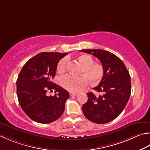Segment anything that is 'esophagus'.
<instances>
[{
	"label": "esophagus",
	"instance_id": "1",
	"mask_svg": "<svg viewBox=\"0 0 150 150\" xmlns=\"http://www.w3.org/2000/svg\"><path fill=\"white\" fill-rule=\"evenodd\" d=\"M69 95H70V96H71V97L75 96L77 95V93H76V92H71V93H69Z\"/></svg>",
	"mask_w": 150,
	"mask_h": 150
}]
</instances>
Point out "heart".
<instances>
[{
    "instance_id": "obj_1",
    "label": "heart",
    "mask_w": 150,
    "mask_h": 150,
    "mask_svg": "<svg viewBox=\"0 0 150 150\" xmlns=\"http://www.w3.org/2000/svg\"><path fill=\"white\" fill-rule=\"evenodd\" d=\"M81 67L77 76L66 75L61 79L60 84L64 89L69 92H77L81 90L88 84V80L92 85L101 82L104 76L105 69L101 64L94 62L93 58L88 54H80L76 57ZM67 58L61 59L57 64V71L63 73L66 71Z\"/></svg>"
}]
</instances>
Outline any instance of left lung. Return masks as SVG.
Here are the masks:
<instances>
[{"mask_svg":"<svg viewBox=\"0 0 150 150\" xmlns=\"http://www.w3.org/2000/svg\"><path fill=\"white\" fill-rule=\"evenodd\" d=\"M100 60L105 73L98 86L93 88L100 93H87L88 101L82 107L84 115L96 124H106L118 117L127 105L131 95V77L124 62L109 51L84 49Z\"/></svg>","mask_w":150,"mask_h":150,"instance_id":"8db88e82","label":"left lung"}]
</instances>
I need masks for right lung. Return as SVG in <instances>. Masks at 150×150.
<instances>
[{
    "label": "right lung",
    "mask_w": 150,
    "mask_h": 150,
    "mask_svg": "<svg viewBox=\"0 0 150 150\" xmlns=\"http://www.w3.org/2000/svg\"><path fill=\"white\" fill-rule=\"evenodd\" d=\"M67 53L41 52L23 66L16 82L21 107L29 118L40 124H49L59 118L65 109L69 92L51 81L58 62ZM55 90L54 96L48 90Z\"/></svg>",
    "instance_id": "right-lung-1"
}]
</instances>
